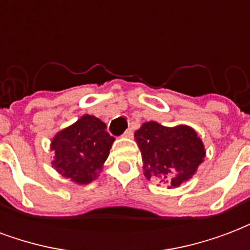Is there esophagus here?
<instances>
[{
	"mask_svg": "<svg viewBox=\"0 0 250 250\" xmlns=\"http://www.w3.org/2000/svg\"><path fill=\"white\" fill-rule=\"evenodd\" d=\"M123 136H125V138H131V136H132V130H127L125 132V134H123Z\"/></svg>",
	"mask_w": 250,
	"mask_h": 250,
	"instance_id": "34e87169",
	"label": "esophagus"
}]
</instances>
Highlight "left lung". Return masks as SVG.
I'll return each mask as SVG.
<instances>
[{"mask_svg":"<svg viewBox=\"0 0 250 250\" xmlns=\"http://www.w3.org/2000/svg\"><path fill=\"white\" fill-rule=\"evenodd\" d=\"M134 136L141 150L145 177L168 188H178L191 178L206 155L201 138L188 125L166 127L146 122Z\"/></svg>","mask_w":250,"mask_h":250,"instance_id":"left-lung-1","label":"left lung"}]
</instances>
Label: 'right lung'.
<instances>
[{
  "label": "right lung",
  "mask_w": 250,
  "mask_h": 250,
  "mask_svg": "<svg viewBox=\"0 0 250 250\" xmlns=\"http://www.w3.org/2000/svg\"><path fill=\"white\" fill-rule=\"evenodd\" d=\"M105 128V123L87 114L59 131L51 142L52 166L57 173L77 185L98 178L115 141Z\"/></svg>",
  "instance_id": "obj_1"
}]
</instances>
